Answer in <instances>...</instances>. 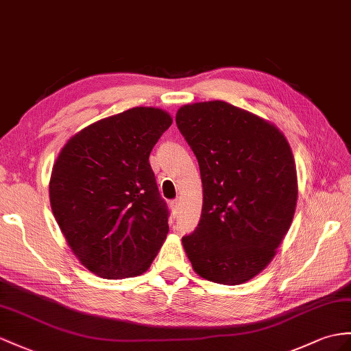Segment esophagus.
<instances>
[{
    "mask_svg": "<svg viewBox=\"0 0 351 351\" xmlns=\"http://www.w3.org/2000/svg\"><path fill=\"white\" fill-rule=\"evenodd\" d=\"M171 207H173V210H174V211H177V210H178V207H180V199H174V201H171Z\"/></svg>",
    "mask_w": 351,
    "mask_h": 351,
    "instance_id": "esophagus-1",
    "label": "esophagus"
}]
</instances>
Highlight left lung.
Segmentation results:
<instances>
[{
    "mask_svg": "<svg viewBox=\"0 0 351 351\" xmlns=\"http://www.w3.org/2000/svg\"><path fill=\"white\" fill-rule=\"evenodd\" d=\"M176 123L198 159L204 193L184 252L202 278L245 283L272 261L292 223V150L277 126L225 101L183 106Z\"/></svg>",
    "mask_w": 351,
    "mask_h": 351,
    "instance_id": "8db88e82",
    "label": "left lung"
}]
</instances>
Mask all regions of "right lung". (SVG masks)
<instances>
[{
	"mask_svg": "<svg viewBox=\"0 0 351 351\" xmlns=\"http://www.w3.org/2000/svg\"><path fill=\"white\" fill-rule=\"evenodd\" d=\"M171 123L164 110L135 107L86 126L59 152L50 205L73 253L98 277L141 276L165 241L169 213L149 156Z\"/></svg>",
	"mask_w": 351,
	"mask_h": 351,
	"instance_id": "right-lung-1",
	"label": "right lung"
}]
</instances>
